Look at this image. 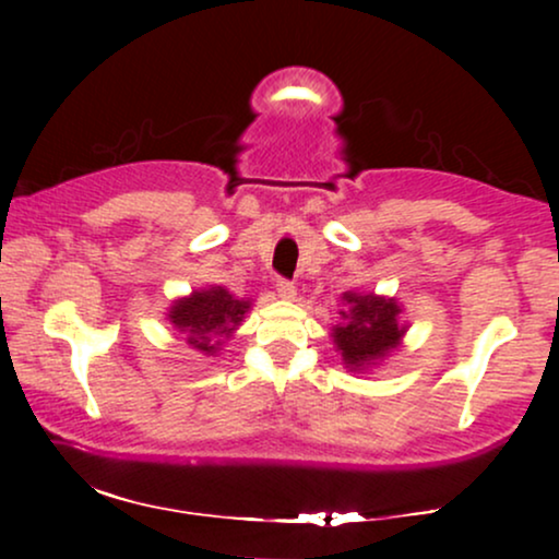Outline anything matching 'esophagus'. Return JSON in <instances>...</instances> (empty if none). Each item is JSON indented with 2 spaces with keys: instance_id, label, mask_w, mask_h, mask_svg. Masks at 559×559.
<instances>
[{
  "instance_id": "esophagus-1",
  "label": "esophagus",
  "mask_w": 559,
  "mask_h": 559,
  "mask_svg": "<svg viewBox=\"0 0 559 559\" xmlns=\"http://www.w3.org/2000/svg\"><path fill=\"white\" fill-rule=\"evenodd\" d=\"M277 295L282 297V300H293V297L297 295V289H295V282H289V280H285V277H277Z\"/></svg>"
}]
</instances>
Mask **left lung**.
I'll list each match as a JSON object with an SVG mask.
<instances>
[{"label":"left lung","instance_id":"left-lung-1","mask_svg":"<svg viewBox=\"0 0 559 559\" xmlns=\"http://www.w3.org/2000/svg\"><path fill=\"white\" fill-rule=\"evenodd\" d=\"M343 300L348 302V316L346 312H341V316L348 320L335 328L333 338L343 354V361L348 366L358 369V366L371 364L373 358H381L389 348L400 343V335L404 331L396 323L400 308H396L394 300L354 293L343 295Z\"/></svg>","mask_w":559,"mask_h":559}]
</instances>
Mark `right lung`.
I'll return each instance as SVG.
<instances>
[{
  "label": "right lung",
  "instance_id": "add662e5",
  "mask_svg": "<svg viewBox=\"0 0 559 559\" xmlns=\"http://www.w3.org/2000/svg\"><path fill=\"white\" fill-rule=\"evenodd\" d=\"M249 310V300H236L224 287H211L193 293V297L178 300L170 310L173 325L188 333V343L198 350L213 354L218 335H228L234 325H239L243 312Z\"/></svg>",
  "mask_w": 559,
  "mask_h": 559
}]
</instances>
